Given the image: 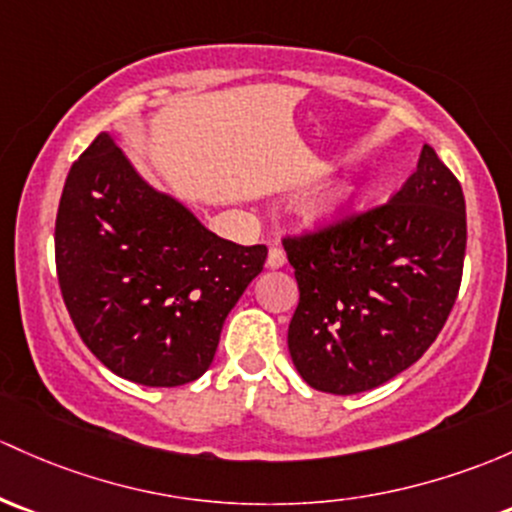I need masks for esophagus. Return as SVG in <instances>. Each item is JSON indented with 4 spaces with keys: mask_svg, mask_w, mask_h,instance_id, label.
Segmentation results:
<instances>
[{
    "mask_svg": "<svg viewBox=\"0 0 512 512\" xmlns=\"http://www.w3.org/2000/svg\"><path fill=\"white\" fill-rule=\"evenodd\" d=\"M287 265V255H284L282 247H272L270 255H267V267L270 270H279V267Z\"/></svg>",
    "mask_w": 512,
    "mask_h": 512,
    "instance_id": "esophagus-1",
    "label": "esophagus"
}]
</instances>
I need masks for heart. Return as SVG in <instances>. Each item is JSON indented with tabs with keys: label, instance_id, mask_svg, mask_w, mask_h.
<instances>
[{
	"label": "heart",
	"instance_id": "heart-1",
	"mask_svg": "<svg viewBox=\"0 0 512 512\" xmlns=\"http://www.w3.org/2000/svg\"><path fill=\"white\" fill-rule=\"evenodd\" d=\"M351 196H353L351 188H343V191L333 193L331 198H326V201L321 203L319 208H316V215H319L321 220H333V218H338V215L346 211L348 203H351Z\"/></svg>",
	"mask_w": 512,
	"mask_h": 512
}]
</instances>
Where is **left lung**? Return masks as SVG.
<instances>
[{"label":"left lung","mask_w":512,"mask_h":512,"mask_svg":"<svg viewBox=\"0 0 512 512\" xmlns=\"http://www.w3.org/2000/svg\"><path fill=\"white\" fill-rule=\"evenodd\" d=\"M299 284L287 343L306 385L380 387L422 358L451 314L466 255V201L429 144L385 203L324 233L284 240Z\"/></svg>","instance_id":"8db88e82"}]
</instances>
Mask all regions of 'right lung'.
Instances as JSON below:
<instances>
[{
  "label": "right lung",
  "instance_id": "add662e5",
  "mask_svg": "<svg viewBox=\"0 0 512 512\" xmlns=\"http://www.w3.org/2000/svg\"><path fill=\"white\" fill-rule=\"evenodd\" d=\"M265 260V245L218 238L149 184L117 132H100L71 166L56 218L58 284L83 343L120 378L147 387L201 378Z\"/></svg>",
  "mask_w": 512,
  "mask_h": 512
}]
</instances>
